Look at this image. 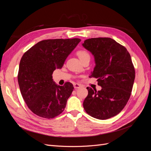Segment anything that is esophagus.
Returning a JSON list of instances; mask_svg holds the SVG:
<instances>
[{
    "label": "esophagus",
    "mask_w": 151,
    "mask_h": 151,
    "mask_svg": "<svg viewBox=\"0 0 151 151\" xmlns=\"http://www.w3.org/2000/svg\"><path fill=\"white\" fill-rule=\"evenodd\" d=\"M74 89L76 90V89H77L81 88V86L80 84H74Z\"/></svg>",
    "instance_id": "1"
}]
</instances>
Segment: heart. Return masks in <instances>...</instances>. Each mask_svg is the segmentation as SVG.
<instances>
[{
	"mask_svg": "<svg viewBox=\"0 0 151 151\" xmlns=\"http://www.w3.org/2000/svg\"><path fill=\"white\" fill-rule=\"evenodd\" d=\"M77 55L79 58L81 62H83L86 60V59H89L90 60V55L85 50H79L77 52Z\"/></svg>",
	"mask_w": 151,
	"mask_h": 151,
	"instance_id": "obj_1",
	"label": "heart"
}]
</instances>
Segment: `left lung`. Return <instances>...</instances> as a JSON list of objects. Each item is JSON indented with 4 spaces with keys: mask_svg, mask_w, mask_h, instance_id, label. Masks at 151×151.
Returning a JSON list of instances; mask_svg holds the SVG:
<instances>
[{
    "mask_svg": "<svg viewBox=\"0 0 151 151\" xmlns=\"http://www.w3.org/2000/svg\"><path fill=\"white\" fill-rule=\"evenodd\" d=\"M83 46L94 57L96 65L89 77L97 78L101 89L87 88L83 103L86 113L99 120L118 115L130 98L135 79V69L125 47L110 38L84 41Z\"/></svg>",
    "mask_w": 151,
    "mask_h": 151,
    "instance_id": "1",
    "label": "left lung"
}]
</instances>
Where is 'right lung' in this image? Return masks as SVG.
Wrapping results in <instances>:
<instances>
[{
	"mask_svg": "<svg viewBox=\"0 0 151 151\" xmlns=\"http://www.w3.org/2000/svg\"><path fill=\"white\" fill-rule=\"evenodd\" d=\"M79 38L43 40L22 55L17 81L27 106L40 117L53 118L62 113L74 89L70 83L60 86L52 79L81 42Z\"/></svg>",
	"mask_w": 151,
	"mask_h": 151,
	"instance_id": "obj_1",
	"label": "right lung"
}]
</instances>
